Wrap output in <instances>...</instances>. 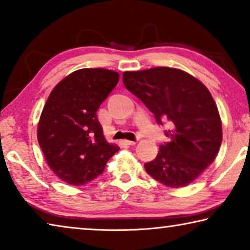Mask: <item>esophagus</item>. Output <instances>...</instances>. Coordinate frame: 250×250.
<instances>
[{
	"instance_id": "34e87169",
	"label": "esophagus",
	"mask_w": 250,
	"mask_h": 250,
	"mask_svg": "<svg viewBox=\"0 0 250 250\" xmlns=\"http://www.w3.org/2000/svg\"><path fill=\"white\" fill-rule=\"evenodd\" d=\"M121 143H122V145H125V146H134L137 142H135V141H130V140H122Z\"/></svg>"
}]
</instances>
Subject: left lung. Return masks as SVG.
<instances>
[{
    "label": "left lung",
    "mask_w": 250,
    "mask_h": 250,
    "mask_svg": "<svg viewBox=\"0 0 250 250\" xmlns=\"http://www.w3.org/2000/svg\"><path fill=\"white\" fill-rule=\"evenodd\" d=\"M122 82L153 113L156 124L171 125L164 131L170 141L145 164L147 174L170 188L191 184L222 145L221 117L208 89L193 76L170 67L125 71Z\"/></svg>",
    "instance_id": "left-lung-1"
}]
</instances>
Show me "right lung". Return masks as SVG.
I'll list each match as a JSON object with an SVG mask.
<instances>
[{
  "label": "right lung",
  "mask_w": 250,
  "mask_h": 250,
  "mask_svg": "<svg viewBox=\"0 0 250 250\" xmlns=\"http://www.w3.org/2000/svg\"><path fill=\"white\" fill-rule=\"evenodd\" d=\"M118 82L116 71L84 68L67 76L50 92L37 139L49 167L66 183H89L119 151L105 141L97 117V110Z\"/></svg>",
  "instance_id": "add662e5"
}]
</instances>
